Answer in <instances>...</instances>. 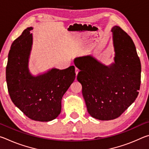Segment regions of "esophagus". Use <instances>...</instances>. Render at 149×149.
Wrapping results in <instances>:
<instances>
[{
  "label": "esophagus",
  "instance_id": "1",
  "mask_svg": "<svg viewBox=\"0 0 149 149\" xmlns=\"http://www.w3.org/2000/svg\"><path fill=\"white\" fill-rule=\"evenodd\" d=\"M75 74H76V75H77L78 72H79V69L77 68H75Z\"/></svg>",
  "mask_w": 149,
  "mask_h": 149
}]
</instances>
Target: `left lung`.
I'll return each mask as SVG.
<instances>
[{"label": "left lung", "instance_id": "1", "mask_svg": "<svg viewBox=\"0 0 149 149\" xmlns=\"http://www.w3.org/2000/svg\"><path fill=\"white\" fill-rule=\"evenodd\" d=\"M112 31L114 64L106 66L91 55L74 60L88 112L99 120L120 116L135 100L141 85V65L133 40L120 27Z\"/></svg>", "mask_w": 149, "mask_h": 149}]
</instances>
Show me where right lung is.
<instances>
[{"instance_id":"1","label":"right lung","mask_w":149,"mask_h":149,"mask_svg":"<svg viewBox=\"0 0 149 149\" xmlns=\"http://www.w3.org/2000/svg\"><path fill=\"white\" fill-rule=\"evenodd\" d=\"M28 27L14 40L9 51L6 79L14 104L30 119L49 122L61 112V100L75 78L74 65L62 70L52 69L33 77L28 70L32 34Z\"/></svg>"}]
</instances>
